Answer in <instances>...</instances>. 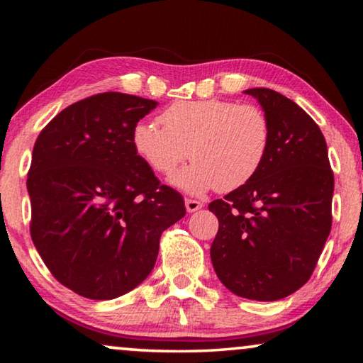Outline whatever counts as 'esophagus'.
Listing matches in <instances>:
<instances>
[{
	"mask_svg": "<svg viewBox=\"0 0 363 363\" xmlns=\"http://www.w3.org/2000/svg\"><path fill=\"white\" fill-rule=\"evenodd\" d=\"M186 208L189 213H194L196 210H201V208H203V203L199 200H194V199H186Z\"/></svg>",
	"mask_w": 363,
	"mask_h": 363,
	"instance_id": "esophagus-1",
	"label": "esophagus"
}]
</instances>
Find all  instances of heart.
Returning <instances> with one entry per match:
<instances>
[{
	"label": "heart",
	"instance_id": "1",
	"mask_svg": "<svg viewBox=\"0 0 363 363\" xmlns=\"http://www.w3.org/2000/svg\"><path fill=\"white\" fill-rule=\"evenodd\" d=\"M160 123L139 121L131 140L138 155L158 174L169 176L184 160H192L174 176L190 194L216 187L230 192L255 177L270 147L266 113L256 106L223 99L177 101L160 115Z\"/></svg>",
	"mask_w": 363,
	"mask_h": 363
}]
</instances>
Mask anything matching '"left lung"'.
<instances>
[{"instance_id": "1", "label": "left lung", "mask_w": 363, "mask_h": 363, "mask_svg": "<svg viewBox=\"0 0 363 363\" xmlns=\"http://www.w3.org/2000/svg\"><path fill=\"white\" fill-rule=\"evenodd\" d=\"M245 94L267 116L270 147L253 179L208 205L219 220L210 255L227 290L277 301L314 272L331 230L335 177L320 128L296 102L267 88Z\"/></svg>"}]
</instances>
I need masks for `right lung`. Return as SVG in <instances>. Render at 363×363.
Segmentation results:
<instances>
[{"mask_svg":"<svg viewBox=\"0 0 363 363\" xmlns=\"http://www.w3.org/2000/svg\"><path fill=\"white\" fill-rule=\"evenodd\" d=\"M155 101L102 93L72 104L36 139L27 189L30 235L49 272L89 299L131 291L155 266L160 237L186 216L133 147Z\"/></svg>","mask_w":363,"mask_h":363,"instance_id":"obj_1","label":"right lung"}]
</instances>
